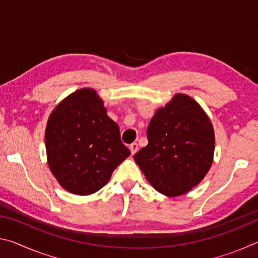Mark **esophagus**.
<instances>
[{"instance_id": "obj_1", "label": "esophagus", "mask_w": 258, "mask_h": 258, "mask_svg": "<svg viewBox=\"0 0 258 258\" xmlns=\"http://www.w3.org/2000/svg\"><path fill=\"white\" fill-rule=\"evenodd\" d=\"M130 150H131V154H132V155L137 154V151L139 150V145H138V143L137 142L132 143V145L130 146Z\"/></svg>"}]
</instances>
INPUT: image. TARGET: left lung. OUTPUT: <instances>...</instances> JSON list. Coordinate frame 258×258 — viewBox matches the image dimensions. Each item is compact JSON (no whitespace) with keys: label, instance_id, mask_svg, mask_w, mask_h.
<instances>
[{"label":"left lung","instance_id":"1","mask_svg":"<svg viewBox=\"0 0 258 258\" xmlns=\"http://www.w3.org/2000/svg\"><path fill=\"white\" fill-rule=\"evenodd\" d=\"M148 146L134 160L155 189L168 197L190 191L211 168L214 131L194 99L176 94L157 110L147 130Z\"/></svg>","mask_w":258,"mask_h":258}]
</instances>
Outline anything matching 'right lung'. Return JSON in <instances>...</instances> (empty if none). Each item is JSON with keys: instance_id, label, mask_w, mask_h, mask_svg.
Masks as SVG:
<instances>
[{"instance_id": "right-lung-1", "label": "right lung", "mask_w": 258, "mask_h": 258, "mask_svg": "<svg viewBox=\"0 0 258 258\" xmlns=\"http://www.w3.org/2000/svg\"><path fill=\"white\" fill-rule=\"evenodd\" d=\"M45 146L52 174L67 191L80 196L106 185L131 154L121 143L118 125L91 89L76 91L54 109L47 120Z\"/></svg>"}]
</instances>
